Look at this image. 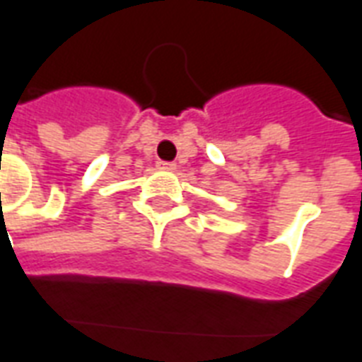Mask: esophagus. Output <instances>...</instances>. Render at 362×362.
I'll use <instances>...</instances> for the list:
<instances>
[{"instance_id": "34e87169", "label": "esophagus", "mask_w": 362, "mask_h": 362, "mask_svg": "<svg viewBox=\"0 0 362 362\" xmlns=\"http://www.w3.org/2000/svg\"><path fill=\"white\" fill-rule=\"evenodd\" d=\"M157 167L165 168V170H174V168H176V163H168V160H159V163H157Z\"/></svg>"}]
</instances>
